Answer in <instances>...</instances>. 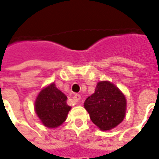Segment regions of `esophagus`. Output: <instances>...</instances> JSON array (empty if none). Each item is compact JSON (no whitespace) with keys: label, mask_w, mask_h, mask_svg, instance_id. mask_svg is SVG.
Returning a JSON list of instances; mask_svg holds the SVG:
<instances>
[{"label":"esophagus","mask_w":159,"mask_h":159,"mask_svg":"<svg viewBox=\"0 0 159 159\" xmlns=\"http://www.w3.org/2000/svg\"><path fill=\"white\" fill-rule=\"evenodd\" d=\"M73 98H74V101L76 102H79L80 101V99H81V97H80V95H75Z\"/></svg>","instance_id":"esophagus-1"}]
</instances>
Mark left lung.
<instances>
[{
  "instance_id": "1",
  "label": "left lung",
  "mask_w": 159,
  "mask_h": 159,
  "mask_svg": "<svg viewBox=\"0 0 159 159\" xmlns=\"http://www.w3.org/2000/svg\"><path fill=\"white\" fill-rule=\"evenodd\" d=\"M84 107L92 122L101 130H111L125 118L126 101L125 95L109 81L97 83L95 93L89 96Z\"/></svg>"
}]
</instances>
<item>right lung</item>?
Listing matches in <instances>:
<instances>
[{
    "label": "right lung",
    "mask_w": 159,
    "mask_h": 159,
    "mask_svg": "<svg viewBox=\"0 0 159 159\" xmlns=\"http://www.w3.org/2000/svg\"><path fill=\"white\" fill-rule=\"evenodd\" d=\"M66 100L67 96L54 83L40 91L35 102V111L43 125L54 128L64 123L70 110Z\"/></svg>",
    "instance_id": "right-lung-1"
}]
</instances>
